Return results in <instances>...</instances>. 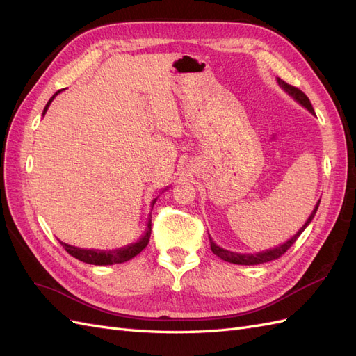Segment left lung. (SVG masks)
I'll use <instances>...</instances> for the list:
<instances>
[{"label":"left lung","instance_id":"8db88e82","mask_svg":"<svg viewBox=\"0 0 356 356\" xmlns=\"http://www.w3.org/2000/svg\"><path fill=\"white\" fill-rule=\"evenodd\" d=\"M277 83L282 86V89L288 93V95H291L293 96V98L298 102V104H301L303 106H306V108L310 111V113H315L314 111V106H312V104H310V101H309V98L307 96L301 92L298 88H294V86H291V84H288V83H285L284 80H281V79H277ZM318 207H319V202L316 203V207H315V209H314V212H312V215L309 217V220L306 221V224L303 225V227H301L298 232H297V234L294 236V238H291L288 242H285L284 245H281V246H277V248H273V250H268V251H264V252H258V254H238V252H230V251H225V250H222V248H220V246H217L215 245V242L209 238V242H211V250H212V252L217 255V257H220V258H222L224 261H229V263H233V264H245V266H251V264H261V263H267V261H273V260H277V258H281L291 246L294 245V242L298 239V236L303 233V230L307 227L309 225V222L314 220V217H315V213H316V211H318Z\"/></svg>","mask_w":356,"mask_h":356}]
</instances>
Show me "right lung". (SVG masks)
Instances as JSON below:
<instances>
[{
  "mask_svg": "<svg viewBox=\"0 0 356 356\" xmlns=\"http://www.w3.org/2000/svg\"><path fill=\"white\" fill-rule=\"evenodd\" d=\"M58 95V92L55 93ZM55 95L51 96L50 101L47 102L44 111H42V114H46L47 108L50 102L53 101V98H55ZM156 202V200H154ZM153 202V204H154ZM149 236H152V220H148L147 222V232L144 233V236L141 239H139L136 243H132L131 246H126V248H122V250H115V251H93V250H81V248H75V246H71V245H67L60 242V245L65 248V251L77 258V260L83 261V263H88V264H96V266H108V264H118V263H124V261H129L131 258H134L135 255H138L139 252H141L144 248L148 245L149 242Z\"/></svg>",
  "mask_w": 356,
  "mask_h": 356,
  "instance_id": "right-lung-1",
  "label": "right lung"
}]
</instances>
